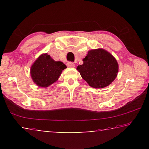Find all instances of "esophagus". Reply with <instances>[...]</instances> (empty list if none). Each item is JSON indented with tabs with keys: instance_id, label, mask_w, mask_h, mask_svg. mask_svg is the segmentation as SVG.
I'll use <instances>...</instances> for the list:
<instances>
[{
	"instance_id": "34e87169",
	"label": "esophagus",
	"mask_w": 149,
	"mask_h": 149,
	"mask_svg": "<svg viewBox=\"0 0 149 149\" xmlns=\"http://www.w3.org/2000/svg\"><path fill=\"white\" fill-rule=\"evenodd\" d=\"M67 66L70 67V68H74L75 65L74 63H73L72 62H68L67 63Z\"/></svg>"
}]
</instances>
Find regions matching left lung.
Masks as SVG:
<instances>
[{
  "label": "left lung",
  "mask_w": 149,
  "mask_h": 149,
  "mask_svg": "<svg viewBox=\"0 0 149 149\" xmlns=\"http://www.w3.org/2000/svg\"><path fill=\"white\" fill-rule=\"evenodd\" d=\"M77 70L91 87L103 88L109 85L117 76L118 64L109 52L101 49L91 50Z\"/></svg>",
  "instance_id": "8db88e82"
}]
</instances>
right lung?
I'll return each mask as SVG.
<instances>
[{"label":"right lung","instance_id":"right-lung-1","mask_svg":"<svg viewBox=\"0 0 149 149\" xmlns=\"http://www.w3.org/2000/svg\"><path fill=\"white\" fill-rule=\"evenodd\" d=\"M65 68L63 62L54 61L47 54H42L32 65L31 75L37 85L47 87L58 80Z\"/></svg>","mask_w":149,"mask_h":149}]
</instances>
